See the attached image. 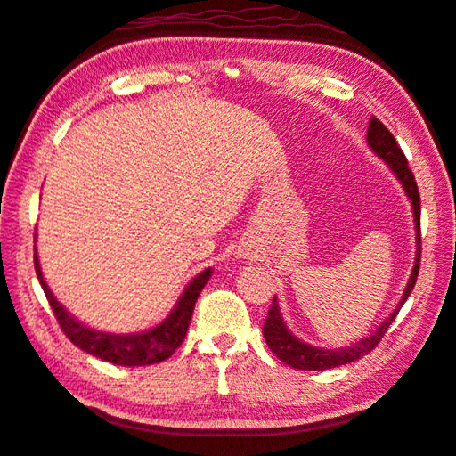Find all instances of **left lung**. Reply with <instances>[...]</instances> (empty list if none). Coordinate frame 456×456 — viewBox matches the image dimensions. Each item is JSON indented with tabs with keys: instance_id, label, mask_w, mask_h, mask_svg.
Masks as SVG:
<instances>
[{
	"instance_id": "1",
	"label": "left lung",
	"mask_w": 456,
	"mask_h": 456,
	"mask_svg": "<svg viewBox=\"0 0 456 456\" xmlns=\"http://www.w3.org/2000/svg\"><path fill=\"white\" fill-rule=\"evenodd\" d=\"M367 144L369 148L377 154L380 159H384V164L388 166L396 179L400 181V185L403 189V193L410 199L411 212H413V226H416V261H413V269L406 289H403V295L400 302L394 308L388 318L380 322L377 330H374L370 336L362 338L351 346L346 347H336V349H326V347H316L310 346V343L302 341L297 338L287 328V322L282 318V312L279 306V298H273V305L269 308L265 326H263V338H265L269 349L275 353V357L281 359L282 362H287L292 369H300V370H326L333 367H341L347 365V362L357 361L361 357H365L367 353H370L374 347L379 346V341L382 339L384 333L390 328V323L396 318V314L403 306V302L408 300L410 292L416 287V279L419 273V257H421V236H419V191L416 185V177L408 167V159L403 156V151L400 150L398 142L394 140L390 134V130L384 126L377 117H370L369 120V130H367Z\"/></svg>"
}]
</instances>
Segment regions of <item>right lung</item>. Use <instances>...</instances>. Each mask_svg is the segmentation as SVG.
I'll return each instance as SVG.
<instances>
[{"label": "right lung", "mask_w": 456, "mask_h": 456, "mask_svg": "<svg viewBox=\"0 0 456 456\" xmlns=\"http://www.w3.org/2000/svg\"><path fill=\"white\" fill-rule=\"evenodd\" d=\"M35 269L37 277L40 281V287H43L45 295L48 298V305L53 306L54 316L60 323V328L64 330L68 339L74 343L76 347L89 353V355L103 359L107 362H113V365L120 367H146V365H156L174 355L175 349L183 343L187 336V328L191 316H193L195 302L200 295V290L205 289L212 275V267L200 271L199 275L191 279L181 297L177 298L174 310H171L167 316L161 320L158 326L136 331V333H110L103 330L89 328L87 323L79 322L74 314H69L56 297L53 290L48 289L46 281L43 277V271H40V261L37 256V246H35Z\"/></svg>", "instance_id": "add662e5"}]
</instances>
